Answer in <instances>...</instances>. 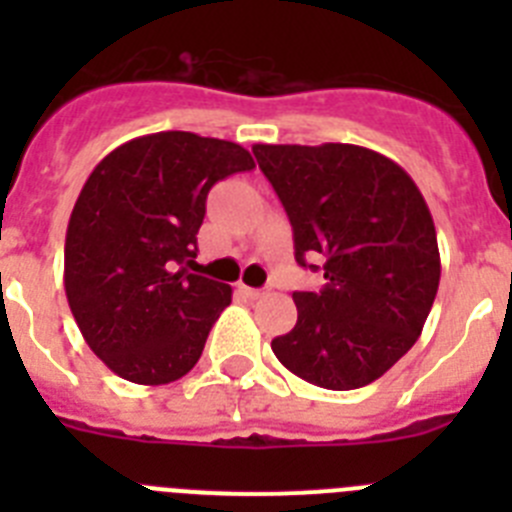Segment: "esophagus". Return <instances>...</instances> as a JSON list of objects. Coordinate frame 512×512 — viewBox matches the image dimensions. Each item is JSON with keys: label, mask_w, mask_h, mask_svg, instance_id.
I'll list each match as a JSON object with an SVG mask.
<instances>
[{"label": "esophagus", "mask_w": 512, "mask_h": 512, "mask_svg": "<svg viewBox=\"0 0 512 512\" xmlns=\"http://www.w3.org/2000/svg\"><path fill=\"white\" fill-rule=\"evenodd\" d=\"M243 292V295L246 297H251V300H259L261 295H264V289H256V287H246V284H241V287H238Z\"/></svg>", "instance_id": "1"}]
</instances>
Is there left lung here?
<instances>
[{
  "label": "left lung",
  "mask_w": 512,
  "mask_h": 512,
  "mask_svg": "<svg viewBox=\"0 0 512 512\" xmlns=\"http://www.w3.org/2000/svg\"><path fill=\"white\" fill-rule=\"evenodd\" d=\"M253 156L287 210L297 264L320 256L325 277L292 295L297 323L271 351L325 390L372 384L413 348L436 300L441 256L423 194L392 158L351 143H256Z\"/></svg>",
  "instance_id": "8db88e82"
}]
</instances>
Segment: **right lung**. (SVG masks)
<instances>
[{
    "label": "right lung",
    "instance_id": "1",
    "mask_svg": "<svg viewBox=\"0 0 512 512\" xmlns=\"http://www.w3.org/2000/svg\"><path fill=\"white\" fill-rule=\"evenodd\" d=\"M238 143L184 130L140 135L94 166L71 210L63 287L81 336L117 377L182 379L233 289L192 274L210 189L251 171Z\"/></svg>",
    "mask_w": 512,
    "mask_h": 512
}]
</instances>
